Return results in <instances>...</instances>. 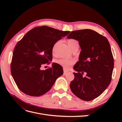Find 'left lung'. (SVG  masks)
Instances as JSON below:
<instances>
[{
    "mask_svg": "<svg viewBox=\"0 0 122 122\" xmlns=\"http://www.w3.org/2000/svg\"><path fill=\"white\" fill-rule=\"evenodd\" d=\"M62 36V31L47 26L36 27L25 34L15 47L10 65L11 74L18 88L29 96L38 97L48 92L62 75V67L50 64L52 49Z\"/></svg>",
    "mask_w": 122,
    "mask_h": 122,
    "instance_id": "1",
    "label": "left lung"
}]
</instances>
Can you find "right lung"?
Listing matches in <instances>:
<instances>
[{
    "label": "right lung",
    "instance_id": "right-lung-1",
    "mask_svg": "<svg viewBox=\"0 0 122 122\" xmlns=\"http://www.w3.org/2000/svg\"><path fill=\"white\" fill-rule=\"evenodd\" d=\"M72 39L79 42L81 51L70 88L78 98L91 101L101 95L111 82L114 67L111 48L105 36L91 29L74 31Z\"/></svg>",
    "mask_w": 122,
    "mask_h": 122
}]
</instances>
